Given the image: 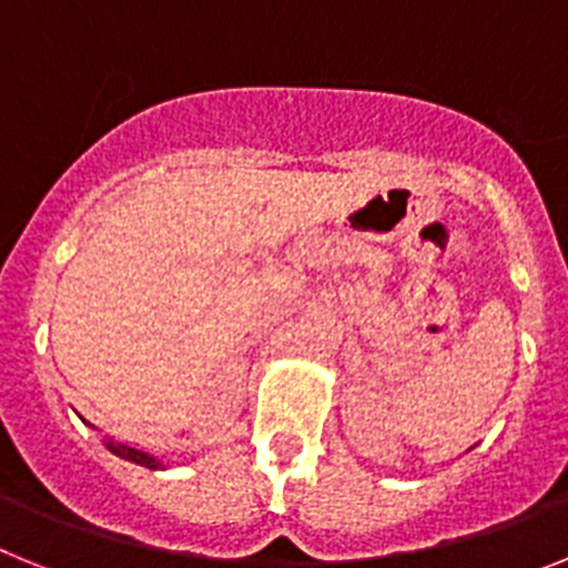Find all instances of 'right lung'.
<instances>
[{"mask_svg": "<svg viewBox=\"0 0 568 568\" xmlns=\"http://www.w3.org/2000/svg\"><path fill=\"white\" fill-rule=\"evenodd\" d=\"M105 446L111 448L113 455H116V457H122V460L140 463V466H145V468H162V463H160V460H154V457H151V455H145V452H136V448H131V446H122V443H113V440H108Z\"/></svg>", "mask_w": 568, "mask_h": 568, "instance_id": "add662e5", "label": "right lung"}]
</instances>
